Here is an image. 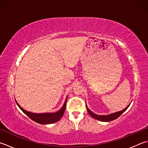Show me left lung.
Returning a JSON list of instances; mask_svg holds the SVG:
<instances>
[{"label": "left lung", "mask_w": 148, "mask_h": 148, "mask_svg": "<svg viewBox=\"0 0 148 148\" xmlns=\"http://www.w3.org/2000/svg\"><path fill=\"white\" fill-rule=\"evenodd\" d=\"M129 106H130V105L127 106L126 108L123 110L115 112V113H114V114H110L108 115H99L95 114L93 112H92L90 110L87 106H86V109H87V111L88 112V114H90V115L91 117H93L94 119H97V120L100 121H103V122H108V121H114L115 119H117L124 111L126 110L127 108L129 107Z\"/></svg>", "instance_id": "1"}]
</instances>
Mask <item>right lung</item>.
<instances>
[{
	"mask_svg": "<svg viewBox=\"0 0 148 148\" xmlns=\"http://www.w3.org/2000/svg\"><path fill=\"white\" fill-rule=\"evenodd\" d=\"M66 98L64 105L63 107L61 108L59 111H58L56 113H46V114H33L29 112H27L23 109L21 106H20L18 103L16 101V105L20 108V110L24 113V114L27 115L31 120L34 121V122L37 123L41 124H53L58 121L63 116V114H64L65 110L66 108Z\"/></svg>",
	"mask_w": 148,
	"mask_h": 148,
	"instance_id": "right-lung-1",
	"label": "right lung"
}]
</instances>
